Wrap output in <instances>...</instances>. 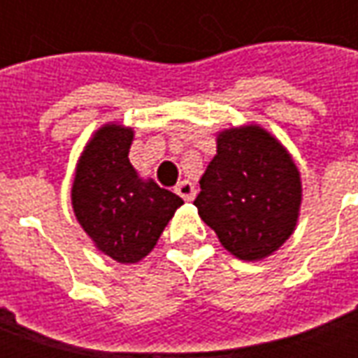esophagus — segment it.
Wrapping results in <instances>:
<instances>
[{"label":"esophagus","instance_id":"34e87169","mask_svg":"<svg viewBox=\"0 0 358 358\" xmlns=\"http://www.w3.org/2000/svg\"><path fill=\"white\" fill-rule=\"evenodd\" d=\"M174 192H176L184 201H194L195 199V187L189 180H182V182H178V186L174 187Z\"/></svg>","mask_w":358,"mask_h":358}]
</instances>
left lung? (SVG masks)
<instances>
[{
  "label": "left lung",
  "instance_id": "8db88e82",
  "mask_svg": "<svg viewBox=\"0 0 358 358\" xmlns=\"http://www.w3.org/2000/svg\"><path fill=\"white\" fill-rule=\"evenodd\" d=\"M197 213L240 261H263L289 240L299 220L301 172L276 136L261 124L217 134V155L199 180Z\"/></svg>",
  "mask_w": 358,
  "mask_h": 358
}]
</instances>
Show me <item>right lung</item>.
Wrapping results in <instances>:
<instances>
[{
  "mask_svg": "<svg viewBox=\"0 0 358 358\" xmlns=\"http://www.w3.org/2000/svg\"><path fill=\"white\" fill-rule=\"evenodd\" d=\"M134 128L105 122L82 149L74 169V217L95 249L120 264H136L153 251L164 226L184 205L153 178H141L128 159Z\"/></svg>",
  "mask_w": 358,
  "mask_h": 358,
  "instance_id": "right-lung-1",
  "label": "right lung"
}]
</instances>
